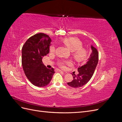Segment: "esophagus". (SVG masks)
<instances>
[{"mask_svg": "<svg viewBox=\"0 0 122 122\" xmlns=\"http://www.w3.org/2000/svg\"><path fill=\"white\" fill-rule=\"evenodd\" d=\"M58 71H59V72H62V71H61V70H59Z\"/></svg>", "mask_w": 122, "mask_h": 122, "instance_id": "1", "label": "esophagus"}]
</instances>
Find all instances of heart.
Returning a JSON list of instances; mask_svg holds the SVG:
<instances>
[{
    "label": "heart",
    "mask_w": 122,
    "mask_h": 122,
    "mask_svg": "<svg viewBox=\"0 0 122 122\" xmlns=\"http://www.w3.org/2000/svg\"><path fill=\"white\" fill-rule=\"evenodd\" d=\"M64 44L69 49L72 51V55L75 60L78 61H82L88 56L87 50L82 48L83 44L81 41L76 37L66 38L62 41ZM55 46L53 44L50 46V51L54 52ZM71 61H60L58 62V65L61 68H63L66 65H70Z\"/></svg>",
    "instance_id": "1"
}]
</instances>
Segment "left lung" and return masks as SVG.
I'll list each match as a JSON object with an SVG mask.
<instances>
[{"label":"left lung","mask_w":122,"mask_h":122,"mask_svg":"<svg viewBox=\"0 0 122 122\" xmlns=\"http://www.w3.org/2000/svg\"><path fill=\"white\" fill-rule=\"evenodd\" d=\"M92 53L86 64L78 68L79 74L77 75L72 74L73 80L68 82V86L73 87H80L87 83L93 76L98 62L99 53L96 48L91 47Z\"/></svg>","instance_id":"8db88e82"}]
</instances>
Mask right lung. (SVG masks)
Masks as SVG:
<instances>
[{"mask_svg": "<svg viewBox=\"0 0 122 122\" xmlns=\"http://www.w3.org/2000/svg\"><path fill=\"white\" fill-rule=\"evenodd\" d=\"M51 40L44 33L29 38L22 49V65L26 76L32 84L44 87L48 84L55 73L43 64V57L49 52Z\"/></svg>", "mask_w": 122, "mask_h": 122, "instance_id": "1", "label": "right lung"}]
</instances>
